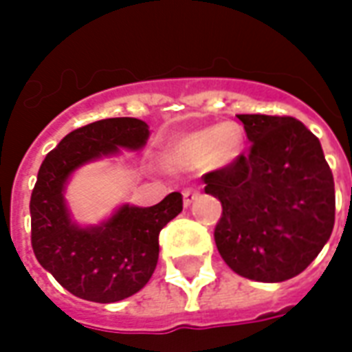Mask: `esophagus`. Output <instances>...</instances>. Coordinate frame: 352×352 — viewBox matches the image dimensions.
I'll use <instances>...</instances> for the list:
<instances>
[{"mask_svg":"<svg viewBox=\"0 0 352 352\" xmlns=\"http://www.w3.org/2000/svg\"><path fill=\"white\" fill-rule=\"evenodd\" d=\"M197 197H199V192H197V190H192V188H188V190L182 192V203H184V206L192 205Z\"/></svg>","mask_w":352,"mask_h":352,"instance_id":"1","label":"esophagus"}]
</instances>
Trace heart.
Returning <instances> with one entry per match:
<instances>
[{
	"mask_svg": "<svg viewBox=\"0 0 352 352\" xmlns=\"http://www.w3.org/2000/svg\"><path fill=\"white\" fill-rule=\"evenodd\" d=\"M243 149V133L236 123H221L197 129L170 142L164 162L177 170H195L206 166L221 170L234 162Z\"/></svg>",
	"mask_w": 352,
	"mask_h": 352,
	"instance_id": "obj_1",
	"label": "heart"
}]
</instances>
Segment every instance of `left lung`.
I'll return each instance as SVG.
<instances>
[{
	"label": "left lung",
	"mask_w": 352,
	"mask_h": 352,
	"mask_svg": "<svg viewBox=\"0 0 352 352\" xmlns=\"http://www.w3.org/2000/svg\"><path fill=\"white\" fill-rule=\"evenodd\" d=\"M248 155L203 175L223 212L214 240L241 277L283 283L305 272L332 234L334 179L319 144L299 120L238 114Z\"/></svg>",
	"instance_id": "1"
}]
</instances>
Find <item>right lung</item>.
Listing matches in <instances>:
<instances>
[{
    "label": "right lung",
    "mask_w": 352,
    "mask_h": 352,
    "mask_svg": "<svg viewBox=\"0 0 352 352\" xmlns=\"http://www.w3.org/2000/svg\"><path fill=\"white\" fill-rule=\"evenodd\" d=\"M149 127L136 118H109L66 134L40 166L31 194V243L40 265L75 297L116 302L140 292L158 262V234L182 210L171 192L158 205H122L94 227L72 221L64 188L77 168L120 149L146 146Z\"/></svg>",
    "instance_id": "add662e5"
}]
</instances>
